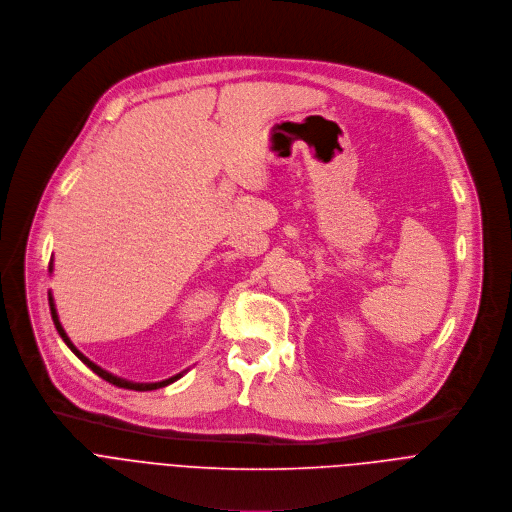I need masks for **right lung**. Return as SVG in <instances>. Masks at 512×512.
<instances>
[{"instance_id":"1","label":"right lung","mask_w":512,"mask_h":512,"mask_svg":"<svg viewBox=\"0 0 512 512\" xmlns=\"http://www.w3.org/2000/svg\"><path fill=\"white\" fill-rule=\"evenodd\" d=\"M52 270H54V266H52V260H50V266H48V272L52 274ZM48 302H50V315H52V321H54V327H56V331H58V335L62 337V341L68 345V349L88 367V369H92L98 377H102L105 381H109V383H113V385H117V387H125V389H135V391H151V389H159V387H165V385H169V383H173V381H177L179 377H183V373L185 371H181V373H177V375H173V377H169V379H163V381H155V383H135V381H129V379H123V377H117V375H113V373H109V371H105L102 367H98L96 363H92L86 355H82L76 347H74V343L70 341V337L66 335V331H64V327H62V323H60V319H58V313H56V304H54V296H52V292H48Z\"/></svg>"}]
</instances>
